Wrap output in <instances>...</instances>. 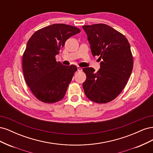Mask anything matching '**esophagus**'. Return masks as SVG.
<instances>
[{
    "label": "esophagus",
    "mask_w": 153,
    "mask_h": 153,
    "mask_svg": "<svg viewBox=\"0 0 153 153\" xmlns=\"http://www.w3.org/2000/svg\"><path fill=\"white\" fill-rule=\"evenodd\" d=\"M77 69H78V71H82V68L80 66H77Z\"/></svg>",
    "instance_id": "obj_1"
}]
</instances>
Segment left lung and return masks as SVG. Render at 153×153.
Masks as SVG:
<instances>
[{
	"label": "left lung",
	"mask_w": 153,
	"mask_h": 153,
	"mask_svg": "<svg viewBox=\"0 0 153 153\" xmlns=\"http://www.w3.org/2000/svg\"><path fill=\"white\" fill-rule=\"evenodd\" d=\"M82 27L92 55L102 59L96 73L91 67L83 69L86 75L83 89L90 100L97 103H108L122 92L131 74L133 60L130 45L123 34L106 24Z\"/></svg>",
	"instance_id": "1"
}]
</instances>
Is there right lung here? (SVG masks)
Here are the masks:
<instances>
[{"instance_id": "obj_1", "label": "right lung", "mask_w": 153, "mask_h": 153, "mask_svg": "<svg viewBox=\"0 0 153 153\" xmlns=\"http://www.w3.org/2000/svg\"><path fill=\"white\" fill-rule=\"evenodd\" d=\"M80 32L77 27L53 24L35 32L29 39L23 54L22 67L25 82L37 99L46 103L61 100L70 84L75 65L63 66L55 55L66 41Z\"/></svg>"}]
</instances>
